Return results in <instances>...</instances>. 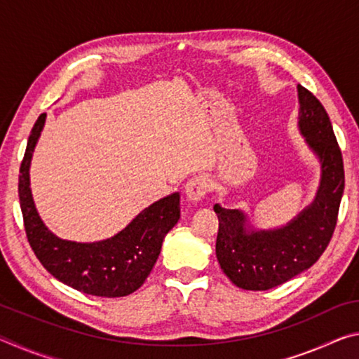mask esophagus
Instances as JSON below:
<instances>
[{
    "label": "esophagus",
    "mask_w": 359,
    "mask_h": 359,
    "mask_svg": "<svg viewBox=\"0 0 359 359\" xmlns=\"http://www.w3.org/2000/svg\"><path fill=\"white\" fill-rule=\"evenodd\" d=\"M208 191H209V182L208 179L203 177V175L190 179L185 185V196L188 201L193 204L203 201Z\"/></svg>",
    "instance_id": "1"
}]
</instances>
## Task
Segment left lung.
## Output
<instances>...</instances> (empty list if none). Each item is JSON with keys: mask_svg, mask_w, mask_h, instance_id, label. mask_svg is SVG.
<instances>
[{"mask_svg": "<svg viewBox=\"0 0 359 359\" xmlns=\"http://www.w3.org/2000/svg\"><path fill=\"white\" fill-rule=\"evenodd\" d=\"M297 128L320 161V185L313 201L280 228H255L244 210L214 205L218 217L215 253L236 287L264 291L307 271L326 250L337 223L344 194V161L325 107L297 85Z\"/></svg>", "mask_w": 359, "mask_h": 359, "instance_id": "obj_1", "label": "left lung"}]
</instances>
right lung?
<instances>
[{
  "mask_svg": "<svg viewBox=\"0 0 359 359\" xmlns=\"http://www.w3.org/2000/svg\"><path fill=\"white\" fill-rule=\"evenodd\" d=\"M46 117L41 114L36 120L19 175L23 223L36 258L57 280L85 294L121 297L135 293L154 269L165 236L179 222L180 194L172 193L150 204L109 239L76 242L58 238L42 222L29 188V166Z\"/></svg>",
  "mask_w": 359,
  "mask_h": 359,
  "instance_id": "obj_1",
  "label": "right lung"
}]
</instances>
